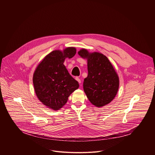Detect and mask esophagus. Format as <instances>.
I'll list each match as a JSON object with an SVG mask.
<instances>
[{
    "mask_svg": "<svg viewBox=\"0 0 155 155\" xmlns=\"http://www.w3.org/2000/svg\"><path fill=\"white\" fill-rule=\"evenodd\" d=\"M75 80H76L80 84L81 83V80H80L78 77H76V78H75Z\"/></svg>",
    "mask_w": 155,
    "mask_h": 155,
    "instance_id": "1",
    "label": "esophagus"
}]
</instances>
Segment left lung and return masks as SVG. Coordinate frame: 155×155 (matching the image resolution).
I'll return each mask as SVG.
<instances>
[{"instance_id":"8db88e82","label":"left lung","mask_w":155,"mask_h":155,"mask_svg":"<svg viewBox=\"0 0 155 155\" xmlns=\"http://www.w3.org/2000/svg\"><path fill=\"white\" fill-rule=\"evenodd\" d=\"M78 55L87 59L88 75L84 79L83 90L90 102L102 107L111 102L120 85L119 77L108 59L99 52L90 53L82 48Z\"/></svg>"}]
</instances>
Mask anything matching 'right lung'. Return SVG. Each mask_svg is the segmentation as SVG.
<instances>
[{
    "instance_id": "1",
    "label": "right lung",
    "mask_w": 155,
    "mask_h": 155,
    "mask_svg": "<svg viewBox=\"0 0 155 155\" xmlns=\"http://www.w3.org/2000/svg\"><path fill=\"white\" fill-rule=\"evenodd\" d=\"M75 47L53 51L38 64L33 74L34 91L38 100L54 111L61 108L69 96L79 87L68 72L64 62L76 54Z\"/></svg>"
}]
</instances>
